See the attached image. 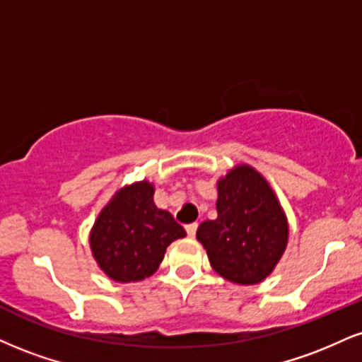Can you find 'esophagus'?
Returning a JSON list of instances; mask_svg holds the SVG:
<instances>
[{"label":"esophagus","mask_w":362,"mask_h":362,"mask_svg":"<svg viewBox=\"0 0 362 362\" xmlns=\"http://www.w3.org/2000/svg\"><path fill=\"white\" fill-rule=\"evenodd\" d=\"M197 228H199L197 223H192V224H187V226H185V230H187V234H189V238H195V233H197Z\"/></svg>","instance_id":"34e87169"}]
</instances>
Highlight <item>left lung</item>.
<instances>
[{"mask_svg":"<svg viewBox=\"0 0 362 362\" xmlns=\"http://www.w3.org/2000/svg\"><path fill=\"white\" fill-rule=\"evenodd\" d=\"M217 219L204 221L197 239L226 280L256 285L276 267L288 243V223L267 178L238 165L217 182Z\"/></svg>","mask_w":362,"mask_h":362,"instance_id":"left-lung-1","label":"left lung"}]
</instances>
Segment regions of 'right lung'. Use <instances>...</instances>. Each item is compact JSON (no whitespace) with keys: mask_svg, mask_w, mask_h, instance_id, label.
Wrapping results in <instances>:
<instances>
[{"mask_svg":"<svg viewBox=\"0 0 362 362\" xmlns=\"http://www.w3.org/2000/svg\"><path fill=\"white\" fill-rule=\"evenodd\" d=\"M155 187L143 180L117 190L99 212L89 243L99 268L111 280L128 283L151 276L165 251L185 230L153 202Z\"/></svg>","mask_w":362,"mask_h":362,"instance_id":"right-lung-1","label":"right lung"}]
</instances>
